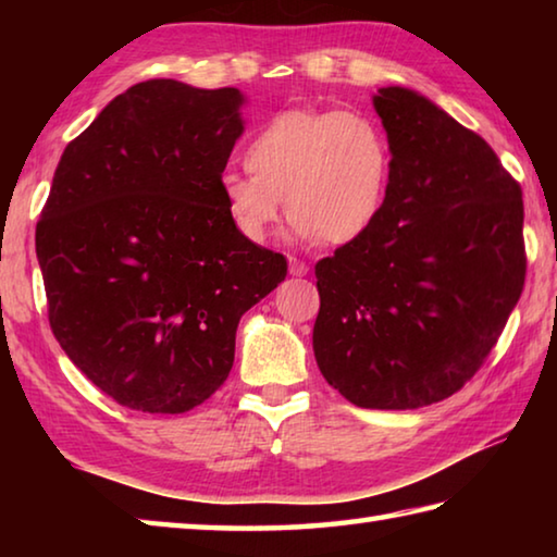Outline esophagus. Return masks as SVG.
Here are the masks:
<instances>
[{
    "label": "esophagus",
    "mask_w": 557,
    "mask_h": 557,
    "mask_svg": "<svg viewBox=\"0 0 557 557\" xmlns=\"http://www.w3.org/2000/svg\"><path fill=\"white\" fill-rule=\"evenodd\" d=\"M289 275L292 277H305L309 275V265L297 258H289Z\"/></svg>",
    "instance_id": "esophagus-1"
}]
</instances>
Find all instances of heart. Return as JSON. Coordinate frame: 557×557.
I'll use <instances>...</instances> for the list:
<instances>
[{
    "mask_svg": "<svg viewBox=\"0 0 557 557\" xmlns=\"http://www.w3.org/2000/svg\"><path fill=\"white\" fill-rule=\"evenodd\" d=\"M243 159L250 174H223L221 199L248 243L270 238L282 198L292 240L351 243L371 231L388 196V139L361 112H277L248 139Z\"/></svg>",
    "mask_w": 557,
    "mask_h": 557,
    "instance_id": "1",
    "label": "heart"
}]
</instances>
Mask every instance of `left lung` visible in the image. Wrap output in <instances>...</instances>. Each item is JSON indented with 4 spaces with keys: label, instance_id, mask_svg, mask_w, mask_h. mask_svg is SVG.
Listing matches in <instances>:
<instances>
[{
    "label": "left lung",
    "instance_id": "8db88e82",
    "mask_svg": "<svg viewBox=\"0 0 557 557\" xmlns=\"http://www.w3.org/2000/svg\"><path fill=\"white\" fill-rule=\"evenodd\" d=\"M391 184L379 221L317 262L312 346L369 410L457 393L502 336L525 280L523 194L482 137L418 90L373 96Z\"/></svg>",
    "mask_w": 557,
    "mask_h": 557
}]
</instances>
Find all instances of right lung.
Listing matches in <instances>:
<instances>
[{
  "mask_svg": "<svg viewBox=\"0 0 557 557\" xmlns=\"http://www.w3.org/2000/svg\"><path fill=\"white\" fill-rule=\"evenodd\" d=\"M238 88L137 83L63 149L36 225L65 356L125 408L186 412L228 379L240 317L287 275L233 228L221 176Z\"/></svg>",
  "mask_w": 557,
  "mask_h": 557,
  "instance_id": "1",
  "label": "right lung"
}]
</instances>
